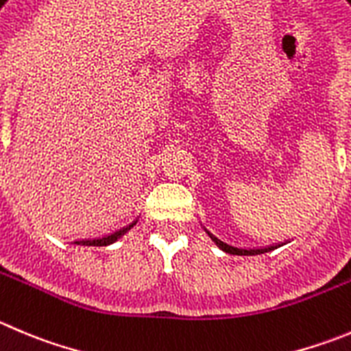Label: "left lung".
<instances>
[{
	"instance_id": "1",
	"label": "left lung",
	"mask_w": 351,
	"mask_h": 351,
	"mask_svg": "<svg viewBox=\"0 0 351 351\" xmlns=\"http://www.w3.org/2000/svg\"><path fill=\"white\" fill-rule=\"evenodd\" d=\"M208 235L213 239V242H215V244L218 245L221 251H225V253H230V254H254L256 253L258 254V253H263V251H267V250H239V247H234V245H228V244H225V242H221L220 239L215 237V235L209 234V232H208Z\"/></svg>"
}]
</instances>
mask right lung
I'll return each mask as SVG.
<instances>
[{
    "label": "right lung",
    "instance_id": "add662e5",
    "mask_svg": "<svg viewBox=\"0 0 351 351\" xmlns=\"http://www.w3.org/2000/svg\"><path fill=\"white\" fill-rule=\"evenodd\" d=\"M136 223V221H135ZM135 223H131L130 227H126V228H123V230H117L116 234H112V235H107V237H101V239H93V241H81L80 244H83V245H109V244H112V242H116L117 239H121L123 237L124 234H126L128 230H130L131 227H133V225ZM77 244V242H76Z\"/></svg>",
    "mask_w": 351,
    "mask_h": 351
}]
</instances>
